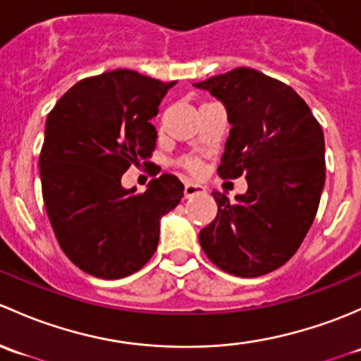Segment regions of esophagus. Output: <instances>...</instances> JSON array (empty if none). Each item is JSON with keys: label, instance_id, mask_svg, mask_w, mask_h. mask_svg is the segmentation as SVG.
<instances>
[{"label": "esophagus", "instance_id": "obj_1", "mask_svg": "<svg viewBox=\"0 0 361 361\" xmlns=\"http://www.w3.org/2000/svg\"><path fill=\"white\" fill-rule=\"evenodd\" d=\"M205 191V188L200 184H192V182H185L184 184V196L185 198H191V196L198 195V192Z\"/></svg>", "mask_w": 361, "mask_h": 361}]
</instances>
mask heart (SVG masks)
I'll list each match as a JSON object with an SVG mask.
<instances>
[{
  "label": "heart",
  "mask_w": 361,
  "mask_h": 361,
  "mask_svg": "<svg viewBox=\"0 0 361 361\" xmlns=\"http://www.w3.org/2000/svg\"><path fill=\"white\" fill-rule=\"evenodd\" d=\"M180 166L185 172L192 173V176L202 172V161H200V158H196V156H185V158H182Z\"/></svg>",
  "instance_id": "heart-1"
}]
</instances>
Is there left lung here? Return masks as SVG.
Here are the masks:
<instances>
[{
    "label": "left lung",
    "instance_id": "obj_1",
    "mask_svg": "<svg viewBox=\"0 0 361 361\" xmlns=\"http://www.w3.org/2000/svg\"><path fill=\"white\" fill-rule=\"evenodd\" d=\"M195 87L222 100L233 125L217 173L248 182L236 202L212 192L217 217L200 231V245L226 273L262 276L295 254L317 217L323 130L292 87L255 69H231Z\"/></svg>",
    "mask_w": 361,
    "mask_h": 361
}]
</instances>
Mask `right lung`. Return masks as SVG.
Wrapping results in <instances>:
<instances>
[{"instance_id":"obj_1","label":"right lung","mask_w":361,"mask_h":361,"mask_svg":"<svg viewBox=\"0 0 361 361\" xmlns=\"http://www.w3.org/2000/svg\"><path fill=\"white\" fill-rule=\"evenodd\" d=\"M172 85L114 69L78 81L48 113L39 153L44 210L69 261L92 276L139 271L158 247L159 219L184 196L172 173L144 192L121 188L130 165L153 156L151 120Z\"/></svg>"}]
</instances>
